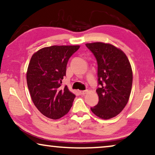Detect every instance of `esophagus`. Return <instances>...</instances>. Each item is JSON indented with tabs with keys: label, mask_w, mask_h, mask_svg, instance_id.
I'll return each instance as SVG.
<instances>
[{
	"label": "esophagus",
	"mask_w": 155,
	"mask_h": 155,
	"mask_svg": "<svg viewBox=\"0 0 155 155\" xmlns=\"http://www.w3.org/2000/svg\"><path fill=\"white\" fill-rule=\"evenodd\" d=\"M87 92V90H84V91H80V94H82V95H84Z\"/></svg>",
	"instance_id": "esophagus-1"
}]
</instances>
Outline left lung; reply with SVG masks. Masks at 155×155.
I'll use <instances>...</instances> for the list:
<instances>
[{"label": "left lung", "mask_w": 155, "mask_h": 155, "mask_svg": "<svg viewBox=\"0 0 155 155\" xmlns=\"http://www.w3.org/2000/svg\"><path fill=\"white\" fill-rule=\"evenodd\" d=\"M97 62L99 102L91 111L102 119L119 114L128 103L133 84V72L126 55L110 44H85Z\"/></svg>", "instance_id": "obj_1"}]
</instances>
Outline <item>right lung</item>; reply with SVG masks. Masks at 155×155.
Masks as SVG:
<instances>
[{
  "instance_id": "1",
  "label": "right lung",
  "mask_w": 155,
  "mask_h": 155,
  "mask_svg": "<svg viewBox=\"0 0 155 155\" xmlns=\"http://www.w3.org/2000/svg\"><path fill=\"white\" fill-rule=\"evenodd\" d=\"M80 46H51L41 48L31 56L27 82L34 104L46 117L58 119L69 111L75 95L65 85L68 61Z\"/></svg>"
}]
</instances>
